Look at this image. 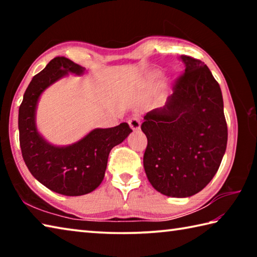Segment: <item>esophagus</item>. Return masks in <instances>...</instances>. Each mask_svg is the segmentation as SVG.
Segmentation results:
<instances>
[{"label":"esophagus","mask_w":257,"mask_h":257,"mask_svg":"<svg viewBox=\"0 0 257 257\" xmlns=\"http://www.w3.org/2000/svg\"><path fill=\"white\" fill-rule=\"evenodd\" d=\"M128 123L130 125V128H132L133 130H138L139 128H141V119H139V116H137V115L130 118L128 120Z\"/></svg>","instance_id":"34e87169"}]
</instances>
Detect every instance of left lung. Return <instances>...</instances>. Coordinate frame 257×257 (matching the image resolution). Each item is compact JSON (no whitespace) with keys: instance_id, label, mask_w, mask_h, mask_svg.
I'll list each match as a JSON object with an SVG mask.
<instances>
[{"instance_id":"8db88e82","label":"left lung","mask_w":257,"mask_h":257,"mask_svg":"<svg viewBox=\"0 0 257 257\" xmlns=\"http://www.w3.org/2000/svg\"><path fill=\"white\" fill-rule=\"evenodd\" d=\"M185 72L164 106L146 113L144 169L159 193L184 198L197 194L219 169L228 128L220 85L201 60L181 55Z\"/></svg>"}]
</instances>
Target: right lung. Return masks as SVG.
I'll return each mask as SVG.
<instances>
[{
  "label": "right lung",
  "mask_w": 257,
  "mask_h": 257,
  "mask_svg": "<svg viewBox=\"0 0 257 257\" xmlns=\"http://www.w3.org/2000/svg\"><path fill=\"white\" fill-rule=\"evenodd\" d=\"M85 70L64 56H56L34 76L19 107L20 149L28 170L42 185L66 196H80L96 189L104 179L111 150L133 132L125 122L96 128L67 146L52 145L38 133L36 108L42 93L68 73L81 76Z\"/></svg>",
  "instance_id": "1"
}]
</instances>
